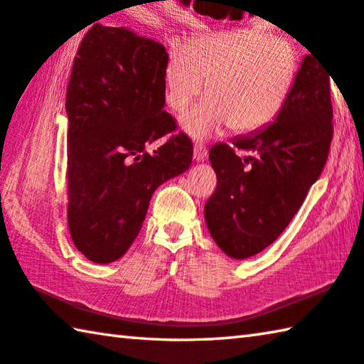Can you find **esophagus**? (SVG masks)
<instances>
[{
  "mask_svg": "<svg viewBox=\"0 0 364 364\" xmlns=\"http://www.w3.org/2000/svg\"><path fill=\"white\" fill-rule=\"evenodd\" d=\"M208 155V150H206V145L201 144V142H196L193 145V158L196 161H205Z\"/></svg>",
  "mask_w": 364,
  "mask_h": 364,
  "instance_id": "obj_1",
  "label": "esophagus"
}]
</instances>
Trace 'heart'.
I'll use <instances>...</instances> for the list:
<instances>
[{"label": "heart", "mask_w": 364, "mask_h": 364, "mask_svg": "<svg viewBox=\"0 0 364 364\" xmlns=\"http://www.w3.org/2000/svg\"><path fill=\"white\" fill-rule=\"evenodd\" d=\"M297 54L291 41L257 28L206 35L171 49L164 68L166 104L182 113L206 92L181 124L205 139L233 126L260 129L282 112L294 82Z\"/></svg>", "instance_id": "heart-1"}]
</instances>
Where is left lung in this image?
<instances>
[{
    "label": "left lung",
    "mask_w": 364,
    "mask_h": 364,
    "mask_svg": "<svg viewBox=\"0 0 364 364\" xmlns=\"http://www.w3.org/2000/svg\"><path fill=\"white\" fill-rule=\"evenodd\" d=\"M331 140L329 73L310 53L272 124L209 151L218 186L205 205V218L227 256L251 257L283 233L321 176ZM237 149L250 156L238 157Z\"/></svg>",
    "instance_id": "8db88e82"
}]
</instances>
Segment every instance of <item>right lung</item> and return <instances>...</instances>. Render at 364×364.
Listing matches in <instances>:
<instances>
[{
  "label": "right lung",
  "mask_w": 364,
  "mask_h": 364,
  "mask_svg": "<svg viewBox=\"0 0 364 364\" xmlns=\"http://www.w3.org/2000/svg\"><path fill=\"white\" fill-rule=\"evenodd\" d=\"M168 57L163 44L97 23L73 60L65 97L67 218L75 247L95 264L129 250L153 192L192 164V140L176 132V119L163 110ZM168 133L161 147L146 151Z\"/></svg>",
  "instance_id": "right-lung-1"
}]
</instances>
